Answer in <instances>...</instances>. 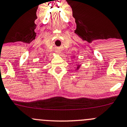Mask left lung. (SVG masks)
<instances>
[{"mask_svg":"<svg viewBox=\"0 0 127 127\" xmlns=\"http://www.w3.org/2000/svg\"><path fill=\"white\" fill-rule=\"evenodd\" d=\"M77 69H78V68H77Z\"/></svg>","mask_w":127,"mask_h":127,"instance_id":"8db88e82","label":"left lung"}]
</instances>
